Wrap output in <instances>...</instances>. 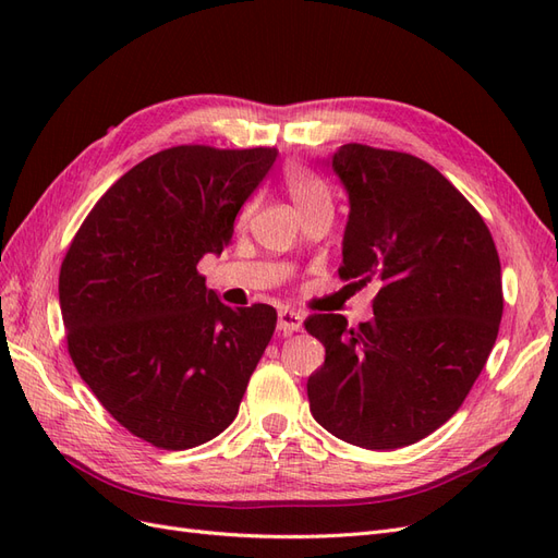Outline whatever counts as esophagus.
<instances>
[{
    "mask_svg": "<svg viewBox=\"0 0 558 558\" xmlns=\"http://www.w3.org/2000/svg\"><path fill=\"white\" fill-rule=\"evenodd\" d=\"M302 328V314L295 310H279V330L295 332Z\"/></svg>",
    "mask_w": 558,
    "mask_h": 558,
    "instance_id": "34e87169",
    "label": "esophagus"
}]
</instances>
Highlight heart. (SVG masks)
Segmentation results:
<instances>
[{"label": "heart", "mask_w": 558, "mask_h": 558, "mask_svg": "<svg viewBox=\"0 0 558 558\" xmlns=\"http://www.w3.org/2000/svg\"><path fill=\"white\" fill-rule=\"evenodd\" d=\"M286 191H289L300 211H307L318 205H330V191L326 181L302 165L289 167V172H286Z\"/></svg>", "instance_id": "1"}]
</instances>
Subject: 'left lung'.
Instances as JSON below:
<instances>
[{
	"instance_id": "8db88e82",
	"label": "left lung",
	"mask_w": 558,
	"mask_h": 558,
	"mask_svg": "<svg viewBox=\"0 0 558 558\" xmlns=\"http://www.w3.org/2000/svg\"><path fill=\"white\" fill-rule=\"evenodd\" d=\"M328 162L349 195L340 277L381 289L356 328L340 314L305 320L326 347L310 410L344 442L408 447L456 414L496 344L498 251L477 209L421 158L344 144Z\"/></svg>"
}]
</instances>
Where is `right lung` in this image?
<instances>
[{
  "label": "right lung",
  "mask_w": 558,
  "mask_h": 558,
  "mask_svg": "<svg viewBox=\"0 0 558 558\" xmlns=\"http://www.w3.org/2000/svg\"><path fill=\"white\" fill-rule=\"evenodd\" d=\"M277 148L174 146L99 197L60 267L66 349L105 410L160 449L223 433L272 340L277 310H232L197 263L221 253Z\"/></svg>",
  "instance_id": "add662e5"
}]
</instances>
